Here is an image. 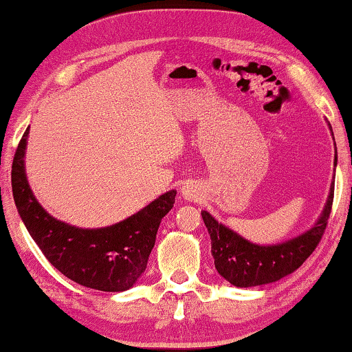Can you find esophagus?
I'll use <instances>...</instances> for the list:
<instances>
[{
	"label": "esophagus",
	"instance_id": "34e87169",
	"mask_svg": "<svg viewBox=\"0 0 352 352\" xmlns=\"http://www.w3.org/2000/svg\"><path fill=\"white\" fill-rule=\"evenodd\" d=\"M181 192H182V197H184L186 200H197V199H199V195H200V192H199V189H197V186L192 184V182H186V184L182 186Z\"/></svg>",
	"mask_w": 352,
	"mask_h": 352
}]
</instances>
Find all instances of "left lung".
Segmentation results:
<instances>
[{
  "instance_id": "1",
  "label": "left lung",
  "mask_w": 352,
  "mask_h": 352,
  "mask_svg": "<svg viewBox=\"0 0 352 352\" xmlns=\"http://www.w3.org/2000/svg\"><path fill=\"white\" fill-rule=\"evenodd\" d=\"M333 192L335 182L330 187L327 205L314 228L283 243L264 247L248 242L237 232L218 223L208 211H201V218L211 239V254L214 258L216 271L232 285L243 288L280 280L282 277L296 271L311 256L325 232L333 205Z\"/></svg>"
}]
</instances>
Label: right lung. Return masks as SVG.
I'll return each mask as SVG.
<instances>
[{
	"label": "right lung",
	"instance_id": "1",
	"mask_svg": "<svg viewBox=\"0 0 352 352\" xmlns=\"http://www.w3.org/2000/svg\"><path fill=\"white\" fill-rule=\"evenodd\" d=\"M28 129L12 162V195L32 239L47 261L67 278L100 292H124L146 271L158 226L173 208L176 190L158 197L122 223L100 229H80L47 214L32 194L25 176Z\"/></svg>",
	"mask_w": 352,
	"mask_h": 352
}]
</instances>
